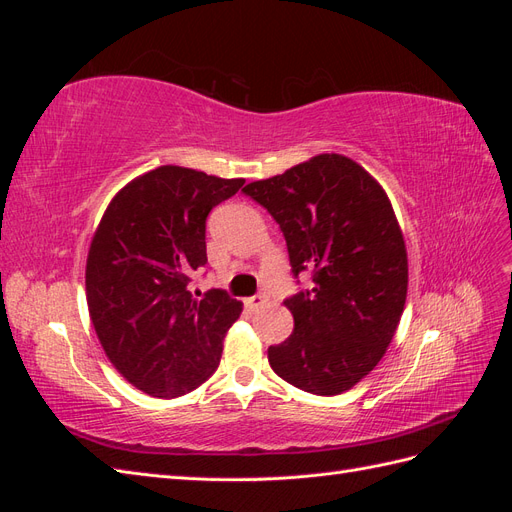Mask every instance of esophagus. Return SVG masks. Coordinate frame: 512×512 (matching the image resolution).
I'll return each instance as SVG.
<instances>
[{
    "label": "esophagus",
    "instance_id": "34e87169",
    "mask_svg": "<svg viewBox=\"0 0 512 512\" xmlns=\"http://www.w3.org/2000/svg\"><path fill=\"white\" fill-rule=\"evenodd\" d=\"M245 305L250 309H258V307H265L267 305V297L265 294H254V297L245 299Z\"/></svg>",
    "mask_w": 512,
    "mask_h": 512
}]
</instances>
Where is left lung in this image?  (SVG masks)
Returning a JSON list of instances; mask_svg holds the SVG:
<instances>
[{
  "mask_svg": "<svg viewBox=\"0 0 512 512\" xmlns=\"http://www.w3.org/2000/svg\"><path fill=\"white\" fill-rule=\"evenodd\" d=\"M243 194L280 224L297 284L303 271L314 282L284 301L294 329L269 346L273 371L314 395L352 389L384 356L406 305V243L389 198L339 153L254 181Z\"/></svg>",
  "mask_w": 512,
  "mask_h": 512,
  "instance_id": "obj_1",
  "label": "left lung"
}]
</instances>
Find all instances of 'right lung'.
<instances>
[{"label": "right lung", "mask_w": 512, "mask_h": 512, "mask_svg": "<svg viewBox=\"0 0 512 512\" xmlns=\"http://www.w3.org/2000/svg\"><path fill=\"white\" fill-rule=\"evenodd\" d=\"M245 179L160 166L108 205L87 256V305L111 363L136 389L179 397L220 365L241 303L224 290L192 294L207 265V218Z\"/></svg>", "instance_id": "1"}]
</instances>
